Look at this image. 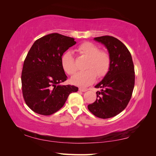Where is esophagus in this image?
Masks as SVG:
<instances>
[{"mask_svg":"<svg viewBox=\"0 0 156 156\" xmlns=\"http://www.w3.org/2000/svg\"><path fill=\"white\" fill-rule=\"evenodd\" d=\"M79 90L81 91V92H86L88 90L87 88H82V87H80L79 88Z\"/></svg>","mask_w":156,"mask_h":156,"instance_id":"esophagus-1","label":"esophagus"}]
</instances>
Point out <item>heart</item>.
I'll return each instance as SVG.
<instances>
[{"instance_id": "obj_1", "label": "heart", "mask_w": 156, "mask_h": 156, "mask_svg": "<svg viewBox=\"0 0 156 156\" xmlns=\"http://www.w3.org/2000/svg\"><path fill=\"white\" fill-rule=\"evenodd\" d=\"M78 51L88 58L86 65L87 70L79 72L72 76L71 82L79 87H86L90 85L98 78H101L107 74L111 65L110 55L107 52L101 51L98 46L90 42H84L78 46ZM61 64L63 69L69 75L77 70L74 58L71 51H66L62 56Z\"/></svg>"}]
</instances>
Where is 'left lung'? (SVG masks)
<instances>
[{
  "instance_id": "1",
  "label": "left lung",
  "mask_w": 156,
  "mask_h": 156,
  "mask_svg": "<svg viewBox=\"0 0 156 156\" xmlns=\"http://www.w3.org/2000/svg\"><path fill=\"white\" fill-rule=\"evenodd\" d=\"M107 49L111 65L107 74L95 86L97 100L88 105L96 117L108 119L120 113L127 107L131 98L135 85V69L131 55L127 47L112 36L94 38Z\"/></svg>"
}]
</instances>
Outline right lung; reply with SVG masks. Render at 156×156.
<instances>
[{"mask_svg":"<svg viewBox=\"0 0 156 156\" xmlns=\"http://www.w3.org/2000/svg\"><path fill=\"white\" fill-rule=\"evenodd\" d=\"M76 44L74 38L55 33L38 39L31 46L23 64L21 83L25 103L36 113H55L69 94L78 91L75 86L61 84L68 78L62 56Z\"/></svg>","mask_w":156,"mask_h":156,"instance_id":"obj_1","label":"right lung"}]
</instances>
